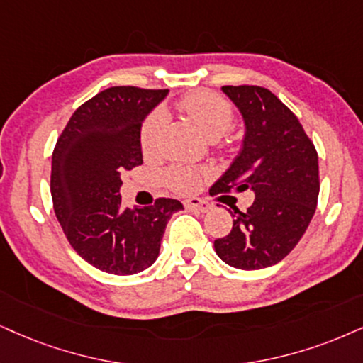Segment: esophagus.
<instances>
[{"label": "esophagus", "mask_w": 363, "mask_h": 363, "mask_svg": "<svg viewBox=\"0 0 363 363\" xmlns=\"http://www.w3.org/2000/svg\"><path fill=\"white\" fill-rule=\"evenodd\" d=\"M185 207L189 210H195V212L205 213L210 210V203L203 202V200H200V199H190L185 202Z\"/></svg>", "instance_id": "34e87169"}]
</instances>
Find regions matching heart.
I'll return each instance as SVG.
<instances>
[{
    "label": "heart",
    "mask_w": 363,
    "mask_h": 363,
    "mask_svg": "<svg viewBox=\"0 0 363 363\" xmlns=\"http://www.w3.org/2000/svg\"><path fill=\"white\" fill-rule=\"evenodd\" d=\"M177 107L183 114H186L194 121L195 126L202 131L210 141H216L223 136L234 123V109L230 102L216 92L195 91L183 96L177 102ZM164 124V116L161 113H153L147 116L141 126L140 143L145 153H153L158 146L161 129ZM202 180V173L189 167H173L164 174V182L169 189L178 194H190L196 190Z\"/></svg>",
    "instance_id": "b5f03b06"
}]
</instances>
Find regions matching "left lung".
Segmentation results:
<instances>
[{
	"mask_svg": "<svg viewBox=\"0 0 363 363\" xmlns=\"http://www.w3.org/2000/svg\"><path fill=\"white\" fill-rule=\"evenodd\" d=\"M222 92L242 116L244 138L212 190H250L256 196L247 212L234 207L230 234L213 247L235 269H264L288 256L315 216L318 155L296 116L271 91L223 86Z\"/></svg>",
	"mask_w": 363,
	"mask_h": 363,
	"instance_id": "obj_1",
	"label": "left lung"
}]
</instances>
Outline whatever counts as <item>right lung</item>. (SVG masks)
Here are the masks:
<instances>
[{
  "instance_id": "obj_1",
  "label": "right lung",
  "mask_w": 363,
  "mask_h": 363,
  "mask_svg": "<svg viewBox=\"0 0 363 363\" xmlns=\"http://www.w3.org/2000/svg\"><path fill=\"white\" fill-rule=\"evenodd\" d=\"M168 91L111 87L72 114L52 155L53 210L70 245L97 269L131 276L160 254L167 223L183 205L158 199L153 207L124 208V173L140 167L143 121Z\"/></svg>"
}]
</instances>
